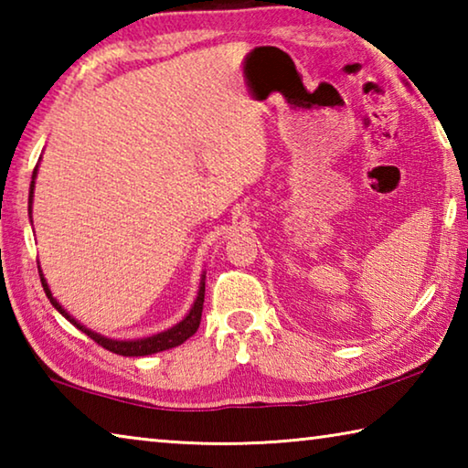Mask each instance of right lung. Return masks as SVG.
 I'll return each mask as SVG.
<instances>
[{"label":"right lung","instance_id":"1","mask_svg":"<svg viewBox=\"0 0 468 468\" xmlns=\"http://www.w3.org/2000/svg\"><path fill=\"white\" fill-rule=\"evenodd\" d=\"M37 171H38V165L33 171V181H30V189H28V217L33 215V196H35V179H37ZM38 274H41V282H43V289L47 292V297H49L51 305L58 310L63 318H66L69 324H74L78 330H82L86 336H90L94 343H99L102 348H107L111 353H117V355H123V357H144V355H154V353H161V351H167V348L173 346H179L181 343H186L189 336L196 335L197 326H200V320H202V305H204V289H206V272H202V279H200V287H197V297L194 301L192 310L186 315L184 320L177 322L176 326H171L167 330L158 332V335L153 336H144V338H136V340H117V338H107L99 335V332H94L90 328H86L84 324L78 322L74 315H69L66 310H63L61 303L58 299L53 297V292L49 289V284H47L45 276L41 266H38Z\"/></svg>","mask_w":468,"mask_h":468}]
</instances>
